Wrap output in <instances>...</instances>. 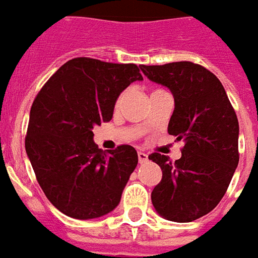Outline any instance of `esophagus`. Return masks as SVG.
I'll return each instance as SVG.
<instances>
[{"instance_id": "obj_1", "label": "esophagus", "mask_w": 258, "mask_h": 258, "mask_svg": "<svg viewBox=\"0 0 258 258\" xmlns=\"http://www.w3.org/2000/svg\"><path fill=\"white\" fill-rule=\"evenodd\" d=\"M148 160V155L145 154V152H141V151H140V152H138V162H140V163H144V162H147Z\"/></svg>"}]
</instances>
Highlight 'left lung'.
Instances as JSON below:
<instances>
[{
	"instance_id": "obj_1",
	"label": "left lung",
	"mask_w": 258,
	"mask_h": 258,
	"mask_svg": "<svg viewBox=\"0 0 258 258\" xmlns=\"http://www.w3.org/2000/svg\"><path fill=\"white\" fill-rule=\"evenodd\" d=\"M149 81L166 86L174 98L167 133L184 142L181 158L152 154L162 180L151 198L160 217L191 222L222 200L239 163V121L221 81L204 67L179 61L140 66Z\"/></svg>"
}]
</instances>
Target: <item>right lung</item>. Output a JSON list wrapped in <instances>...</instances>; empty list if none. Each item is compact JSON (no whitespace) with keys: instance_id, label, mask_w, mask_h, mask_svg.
Returning <instances> with one entry per match:
<instances>
[{"instance_id":"right-lung-1","label":"right lung","mask_w":258,"mask_h":258,"mask_svg":"<svg viewBox=\"0 0 258 258\" xmlns=\"http://www.w3.org/2000/svg\"><path fill=\"white\" fill-rule=\"evenodd\" d=\"M142 81L135 64L78 57L60 67L30 109L26 154L48 201L75 219H93L120 204L138 163L131 145L104 154L93 127L110 121L120 93Z\"/></svg>"}]
</instances>
